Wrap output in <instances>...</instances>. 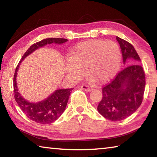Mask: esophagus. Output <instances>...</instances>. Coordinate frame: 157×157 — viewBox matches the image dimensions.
<instances>
[{
    "instance_id": "esophagus-1",
    "label": "esophagus",
    "mask_w": 157,
    "mask_h": 157,
    "mask_svg": "<svg viewBox=\"0 0 157 157\" xmlns=\"http://www.w3.org/2000/svg\"><path fill=\"white\" fill-rule=\"evenodd\" d=\"M81 88L86 92H91L93 90L92 87L89 86H87V85H85V84H82L81 86Z\"/></svg>"
}]
</instances>
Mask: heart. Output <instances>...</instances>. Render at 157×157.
I'll list each match as a JSON object with an SVG mask.
<instances>
[{"label": "heart", "mask_w": 157, "mask_h": 157, "mask_svg": "<svg viewBox=\"0 0 157 157\" xmlns=\"http://www.w3.org/2000/svg\"><path fill=\"white\" fill-rule=\"evenodd\" d=\"M121 53L113 41L89 40L78 44L66 62L67 72L74 78L81 79L86 72L100 84L110 81L120 68Z\"/></svg>", "instance_id": "obj_1"}]
</instances>
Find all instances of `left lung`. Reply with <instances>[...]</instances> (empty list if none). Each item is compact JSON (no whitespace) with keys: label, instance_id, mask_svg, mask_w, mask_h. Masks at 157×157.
I'll return each instance as SVG.
<instances>
[{"label":"left lung","instance_id":"1","mask_svg":"<svg viewBox=\"0 0 157 157\" xmlns=\"http://www.w3.org/2000/svg\"><path fill=\"white\" fill-rule=\"evenodd\" d=\"M126 67L102 88L98 111L105 118L120 121L134 113L141 105L145 86V73L140 59L132 44L116 36Z\"/></svg>","mask_w":157,"mask_h":157}]
</instances>
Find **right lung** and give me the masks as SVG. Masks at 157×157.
<instances>
[{
  "mask_svg": "<svg viewBox=\"0 0 157 157\" xmlns=\"http://www.w3.org/2000/svg\"><path fill=\"white\" fill-rule=\"evenodd\" d=\"M68 41V39L62 38H48L37 42L29 48L21 58L16 68L14 76V91L16 102L21 109L30 120L43 124H50L57 121L65 111L67 102L73 89H57L44 100L37 102H30L25 100L18 92L17 86V73L21 63L25 58L36 50L46 46L48 44H62Z\"/></svg>",
  "mask_w": 157,
  "mask_h": 157,
  "instance_id": "1",
  "label": "right lung"
}]
</instances>
